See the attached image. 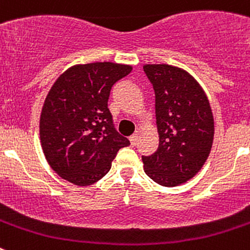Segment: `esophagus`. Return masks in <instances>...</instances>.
<instances>
[{
    "instance_id": "obj_1",
    "label": "esophagus",
    "mask_w": 250,
    "mask_h": 250,
    "mask_svg": "<svg viewBox=\"0 0 250 250\" xmlns=\"http://www.w3.org/2000/svg\"><path fill=\"white\" fill-rule=\"evenodd\" d=\"M138 141H139V135H138V134H134V135L130 136V143H131L132 146H135V145L138 144Z\"/></svg>"
}]
</instances>
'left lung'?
<instances>
[{"instance_id": "obj_1", "label": "left lung", "mask_w": 250, "mask_h": 250, "mask_svg": "<svg viewBox=\"0 0 250 250\" xmlns=\"http://www.w3.org/2000/svg\"><path fill=\"white\" fill-rule=\"evenodd\" d=\"M155 92L159 146L143 156L144 170L163 187H176L193 178L211 150L214 119L207 95L196 80L171 65H145Z\"/></svg>"}]
</instances>
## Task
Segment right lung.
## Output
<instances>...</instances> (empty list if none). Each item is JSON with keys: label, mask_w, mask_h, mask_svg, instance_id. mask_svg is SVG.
<instances>
[{"label": "right lung", "mask_w": 250, "mask_h": 250, "mask_svg": "<svg viewBox=\"0 0 250 250\" xmlns=\"http://www.w3.org/2000/svg\"><path fill=\"white\" fill-rule=\"evenodd\" d=\"M129 65L72 66L51 87L40 119V138L50 167L67 182L91 185L109 173L130 141L115 129L107 107L111 87L131 72Z\"/></svg>", "instance_id": "add662e5"}]
</instances>
